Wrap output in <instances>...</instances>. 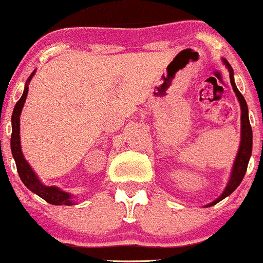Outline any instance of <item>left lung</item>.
<instances>
[{
	"label": "left lung",
	"mask_w": 263,
	"mask_h": 263,
	"mask_svg": "<svg viewBox=\"0 0 263 263\" xmlns=\"http://www.w3.org/2000/svg\"><path fill=\"white\" fill-rule=\"evenodd\" d=\"M223 62L224 65L227 66V68L229 69L230 83H232L233 89L235 91L236 98H238L240 103V107H241V141H240V147H239L238 154H236L235 162H234L232 175H230L229 181L227 183L226 190H224L223 194L220 195L217 200L211 202V203L205 204V207H211V205L217 204L218 202L224 200L227 196H229L230 194H233V192L235 191L236 187L241 183L243 176H245L246 169H248V164L252 152V128L249 121L248 104H246L245 98L242 97V94L240 93L238 88H236L235 82H234V71L232 66L229 65V62H228L226 59H223Z\"/></svg>",
	"instance_id": "obj_1"
}]
</instances>
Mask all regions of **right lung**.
Wrapping results in <instances>:
<instances>
[{"mask_svg":"<svg viewBox=\"0 0 263 263\" xmlns=\"http://www.w3.org/2000/svg\"><path fill=\"white\" fill-rule=\"evenodd\" d=\"M35 72L30 74V77L28 78L27 83H25L24 91L22 94L21 99L15 104L13 114H12V135H11V149H12V156H13L15 160V165H17V172L18 175L25 186L30 190L31 192L39 196V197L45 200L49 203L55 204V205H73L74 201L72 200V195L67 194V192L62 191L61 189L56 187V186H46L43 185L39 179H37L36 174L33 172L29 164H28L25 158L23 157L21 148V136H20V118L22 109L25 103L28 96V84L31 80Z\"/></svg>","mask_w":263,"mask_h":263,"instance_id":"1","label":"right lung"}]
</instances>
